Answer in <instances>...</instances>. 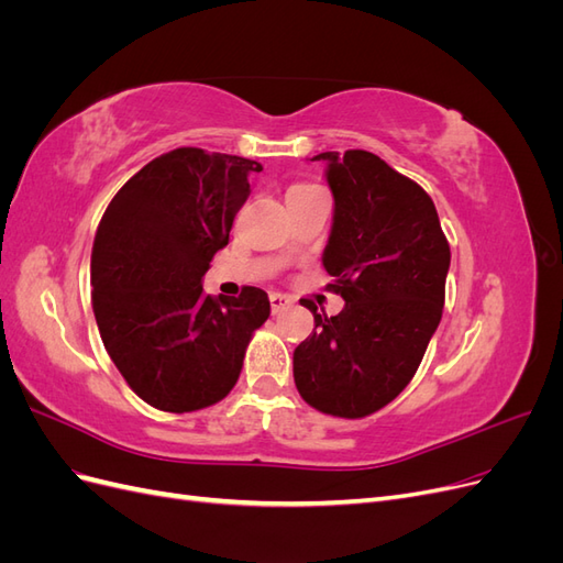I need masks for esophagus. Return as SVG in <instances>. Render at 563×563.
<instances>
[{"label": "esophagus", "instance_id": "34e87169", "mask_svg": "<svg viewBox=\"0 0 563 563\" xmlns=\"http://www.w3.org/2000/svg\"><path fill=\"white\" fill-rule=\"evenodd\" d=\"M269 305H272V312L279 314L288 308V305H291V298L284 296V294H269Z\"/></svg>", "mask_w": 563, "mask_h": 563}]
</instances>
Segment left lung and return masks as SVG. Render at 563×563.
<instances>
[{
    "label": "left lung",
    "mask_w": 563,
    "mask_h": 563,
    "mask_svg": "<svg viewBox=\"0 0 563 563\" xmlns=\"http://www.w3.org/2000/svg\"><path fill=\"white\" fill-rule=\"evenodd\" d=\"M314 159L329 164L335 201L327 288L345 308L327 317L305 300L314 333L294 352V378L317 411L354 420L380 411L416 376L444 310L451 249L430 195L378 155Z\"/></svg>",
    "instance_id": "1"
}]
</instances>
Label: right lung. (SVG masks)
<instances>
[{
    "mask_svg": "<svg viewBox=\"0 0 563 563\" xmlns=\"http://www.w3.org/2000/svg\"><path fill=\"white\" fill-rule=\"evenodd\" d=\"M251 162L178 147L145 164L100 218L91 305L110 360L150 406L192 413L240 380L253 331L269 317L263 288L213 298L201 277L228 246L251 195Z\"/></svg>",
    "mask_w": 563,
    "mask_h": 563,
    "instance_id": "obj_1",
    "label": "right lung"
}]
</instances>
